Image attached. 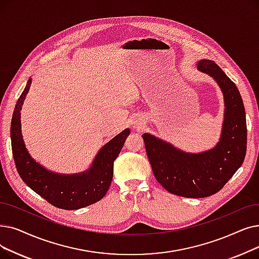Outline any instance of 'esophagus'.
Wrapping results in <instances>:
<instances>
[{
    "label": "esophagus",
    "mask_w": 259,
    "mask_h": 259,
    "mask_svg": "<svg viewBox=\"0 0 259 259\" xmlns=\"http://www.w3.org/2000/svg\"><path fill=\"white\" fill-rule=\"evenodd\" d=\"M144 126V120L141 117H136L132 121V127L137 130H141Z\"/></svg>",
    "instance_id": "esophagus-1"
}]
</instances>
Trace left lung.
I'll return each instance as SVG.
<instances>
[{"mask_svg":"<svg viewBox=\"0 0 259 259\" xmlns=\"http://www.w3.org/2000/svg\"><path fill=\"white\" fill-rule=\"evenodd\" d=\"M196 65L217 82L224 99L222 129L215 147L186 152L150 133L143 134L157 182L167 192L185 198H205L219 192L238 170L246 151L245 112L237 87L212 60L201 59Z\"/></svg>","mask_w":259,"mask_h":259,"instance_id":"1","label":"left lung"}]
</instances>
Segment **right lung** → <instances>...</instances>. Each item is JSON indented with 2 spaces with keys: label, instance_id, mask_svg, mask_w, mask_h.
I'll use <instances>...</instances> for the list:
<instances>
[{
  "label": "right lung",
  "instance_id": "right-lung-1",
  "mask_svg": "<svg viewBox=\"0 0 259 259\" xmlns=\"http://www.w3.org/2000/svg\"><path fill=\"white\" fill-rule=\"evenodd\" d=\"M31 78L16 105L10 139L17 170L24 183L52 205L62 209H79L103 199L113 178V164L130 129L122 130L105 144L87 170L72 175L54 172L33 160L26 149L21 130V110L29 91Z\"/></svg>",
  "mask_w": 259,
  "mask_h": 259
}]
</instances>
